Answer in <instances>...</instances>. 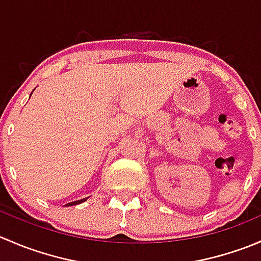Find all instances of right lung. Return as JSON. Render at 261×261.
<instances>
[{
  "instance_id": "right-lung-1",
  "label": "right lung",
  "mask_w": 261,
  "mask_h": 261,
  "mask_svg": "<svg viewBox=\"0 0 261 261\" xmlns=\"http://www.w3.org/2000/svg\"><path fill=\"white\" fill-rule=\"evenodd\" d=\"M87 198H88V197H87ZM87 198L80 199V201H74V202H70V203H67V204H65V207H68V206H75V204H80V203H82V202L87 201Z\"/></svg>"
}]
</instances>
